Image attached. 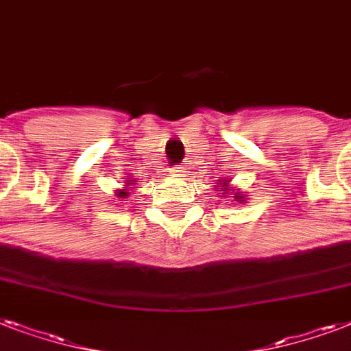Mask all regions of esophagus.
<instances>
[{
  "instance_id": "obj_1",
  "label": "esophagus",
  "mask_w": 351,
  "mask_h": 351,
  "mask_svg": "<svg viewBox=\"0 0 351 351\" xmlns=\"http://www.w3.org/2000/svg\"><path fill=\"white\" fill-rule=\"evenodd\" d=\"M182 169H184V167H173V169H171V173H173V175H175V176H180L182 173H184V171H182Z\"/></svg>"
}]
</instances>
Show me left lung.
Returning a JSON list of instances; mask_svg holds the SVG:
<instances>
[{"mask_svg": "<svg viewBox=\"0 0 351 351\" xmlns=\"http://www.w3.org/2000/svg\"><path fill=\"white\" fill-rule=\"evenodd\" d=\"M222 191H228V187H226V184L222 186ZM237 198H242V197H237Z\"/></svg>", "mask_w": 351, "mask_h": 351, "instance_id": "left-lung-1", "label": "left lung"}]
</instances>
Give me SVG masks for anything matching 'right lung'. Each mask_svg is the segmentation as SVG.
<instances>
[{"label": "right lung", "instance_id": "1", "mask_svg": "<svg viewBox=\"0 0 351 351\" xmlns=\"http://www.w3.org/2000/svg\"><path fill=\"white\" fill-rule=\"evenodd\" d=\"M117 197H120V198H127V197H129V193H127V189H123V191H118Z\"/></svg>", "mask_w": 351, "mask_h": 351}]
</instances>
